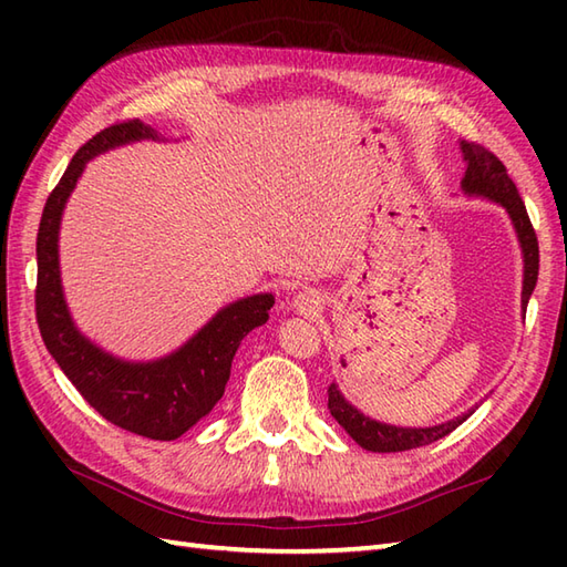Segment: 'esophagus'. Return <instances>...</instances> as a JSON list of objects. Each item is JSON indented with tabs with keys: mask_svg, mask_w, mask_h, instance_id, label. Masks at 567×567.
<instances>
[{
	"mask_svg": "<svg viewBox=\"0 0 567 567\" xmlns=\"http://www.w3.org/2000/svg\"><path fill=\"white\" fill-rule=\"evenodd\" d=\"M292 307H295L297 315L311 317V315H317V311L321 309V297H319V292H315V290H305V292H299V295L292 299Z\"/></svg>",
	"mask_w": 567,
	"mask_h": 567,
	"instance_id": "obj_1",
	"label": "esophagus"
}]
</instances>
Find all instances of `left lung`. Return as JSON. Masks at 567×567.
<instances>
[{"instance_id":"obj_1","label":"left lung","mask_w":567,"mask_h":567,"mask_svg":"<svg viewBox=\"0 0 567 567\" xmlns=\"http://www.w3.org/2000/svg\"><path fill=\"white\" fill-rule=\"evenodd\" d=\"M461 151H463V161L467 163V171L461 183L465 195L485 197L502 204L514 224L516 238H519V246L524 252L522 307L526 311L528 297H532L538 280V238L532 226V219H528L526 207L519 197V189H516L507 167H504V163L495 153H489L485 146H480V143H473V141H461ZM329 412L346 429L348 436L372 453H400V451L419 449V445H429L433 441L449 436L451 431H455L470 414H473L467 412L463 416L445 421V424L426 426V429L392 426V424H382V421L370 419L363 412H358L353 404L346 402V396L341 394L339 388H336V384L329 388Z\"/></svg>"}]
</instances>
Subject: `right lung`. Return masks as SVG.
<instances>
[{
  "label": "right lung",
  "mask_w": 567,
  "mask_h": 567,
  "mask_svg": "<svg viewBox=\"0 0 567 567\" xmlns=\"http://www.w3.org/2000/svg\"><path fill=\"white\" fill-rule=\"evenodd\" d=\"M143 138L158 141L161 136L138 118L106 126L72 155L68 171L45 199L35 238V321L48 353L90 406L118 429L153 441H173L221 400L240 341L268 321L275 297L265 292L238 299L216 311L183 348L148 363L114 358L78 331L65 305L58 262V231L65 202L94 155Z\"/></svg>",
  "instance_id": "add662e5"
}]
</instances>
